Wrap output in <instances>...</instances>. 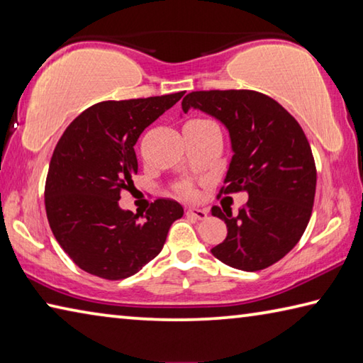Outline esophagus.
<instances>
[{
  "label": "esophagus",
  "instance_id": "1",
  "mask_svg": "<svg viewBox=\"0 0 363 363\" xmlns=\"http://www.w3.org/2000/svg\"><path fill=\"white\" fill-rule=\"evenodd\" d=\"M186 214H187L189 218L203 220V219H206V216H208V211H206V210H200V208H189Z\"/></svg>",
  "mask_w": 363,
  "mask_h": 363
}]
</instances>
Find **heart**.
<instances>
[{
  "mask_svg": "<svg viewBox=\"0 0 363 363\" xmlns=\"http://www.w3.org/2000/svg\"><path fill=\"white\" fill-rule=\"evenodd\" d=\"M201 121H205V120H201ZM179 192H181V195H184V196H192V195H194V190L190 189V187H187V186H182V187L179 189Z\"/></svg>",
  "mask_w": 363,
  "mask_h": 363,
  "instance_id": "obj_1",
  "label": "heart"
}]
</instances>
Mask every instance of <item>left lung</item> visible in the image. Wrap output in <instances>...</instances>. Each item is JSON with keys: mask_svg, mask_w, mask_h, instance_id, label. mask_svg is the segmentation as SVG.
I'll return each mask as SVG.
<instances>
[{"mask_svg": "<svg viewBox=\"0 0 363 363\" xmlns=\"http://www.w3.org/2000/svg\"><path fill=\"white\" fill-rule=\"evenodd\" d=\"M190 108L224 123L233 155L219 194L247 192L237 216L211 208L227 237L211 250L227 266L255 272L280 261L303 237L314 206L317 169L303 128L277 101L257 91H192Z\"/></svg>", "mask_w": 363, "mask_h": 363, "instance_id": "1", "label": "left lung"}]
</instances>
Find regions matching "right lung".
<instances>
[{"instance_id":"obj_1","label":"right lung","mask_w":363,"mask_h":363,"mask_svg":"<svg viewBox=\"0 0 363 363\" xmlns=\"http://www.w3.org/2000/svg\"><path fill=\"white\" fill-rule=\"evenodd\" d=\"M184 93L94 104L59 139L45 186L46 216L60 247L88 274L131 277L162 251L171 224L182 218V206L169 199H157L140 214L121 210L118 200L138 173L139 136Z\"/></svg>"}]
</instances>
